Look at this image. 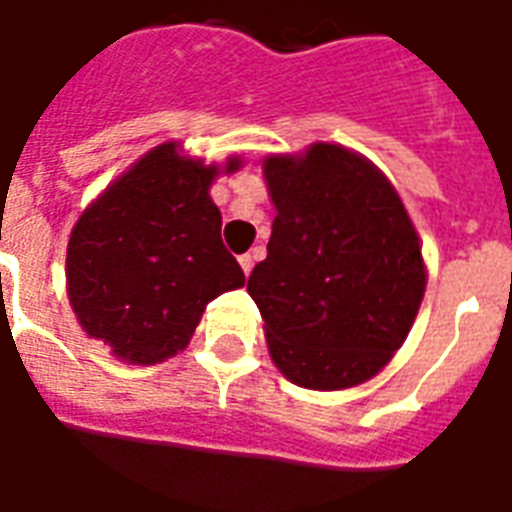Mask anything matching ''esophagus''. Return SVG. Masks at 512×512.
<instances>
[{"mask_svg":"<svg viewBox=\"0 0 512 512\" xmlns=\"http://www.w3.org/2000/svg\"><path fill=\"white\" fill-rule=\"evenodd\" d=\"M238 263H241V271L249 277V274H252V268H255V255H241L238 257Z\"/></svg>","mask_w":512,"mask_h":512,"instance_id":"34e87169","label":"esophagus"}]
</instances>
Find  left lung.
<instances>
[{
  "mask_svg": "<svg viewBox=\"0 0 512 512\" xmlns=\"http://www.w3.org/2000/svg\"><path fill=\"white\" fill-rule=\"evenodd\" d=\"M263 175L277 216L246 290L268 354L304 389L365 384L403 345L425 296L406 205L373 161L329 142L268 156Z\"/></svg>",
  "mask_w": 512,
  "mask_h": 512,
  "instance_id": "8db88e82",
  "label": "left lung"
}]
</instances>
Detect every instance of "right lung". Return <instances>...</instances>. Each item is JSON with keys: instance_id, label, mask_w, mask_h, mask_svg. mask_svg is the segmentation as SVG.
Here are the masks:
<instances>
[{"instance_id": "add662e5", "label": "right lung", "mask_w": 512, "mask_h": 512, "mask_svg": "<svg viewBox=\"0 0 512 512\" xmlns=\"http://www.w3.org/2000/svg\"><path fill=\"white\" fill-rule=\"evenodd\" d=\"M238 167V156L219 167L164 142L84 208L65 279L87 337L128 365H156L189 345L208 301L244 285L208 194L213 180Z\"/></svg>"}]
</instances>
